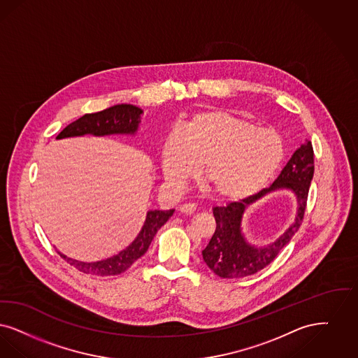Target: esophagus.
<instances>
[{"label": "esophagus", "mask_w": 358, "mask_h": 358, "mask_svg": "<svg viewBox=\"0 0 358 358\" xmlns=\"http://www.w3.org/2000/svg\"><path fill=\"white\" fill-rule=\"evenodd\" d=\"M196 210V204L192 202L185 203L179 207V211L183 214H192Z\"/></svg>", "instance_id": "obj_1"}]
</instances>
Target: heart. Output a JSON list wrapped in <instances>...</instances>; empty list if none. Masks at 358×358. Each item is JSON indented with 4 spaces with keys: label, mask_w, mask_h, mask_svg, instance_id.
I'll list each match as a JSON object with an SVG mask.
<instances>
[{
    "label": "heart",
    "mask_w": 358,
    "mask_h": 358,
    "mask_svg": "<svg viewBox=\"0 0 358 358\" xmlns=\"http://www.w3.org/2000/svg\"><path fill=\"white\" fill-rule=\"evenodd\" d=\"M283 140L268 128L255 127L222 109L199 110L183 117L166 135L160 166L167 183L182 188L202 163L210 191L238 201L255 194L278 170Z\"/></svg>",
    "instance_id": "1"
}]
</instances>
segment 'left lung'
I'll return each instance as SVG.
<instances>
[{
    "label": "left lung",
    "mask_w": 358,
    "mask_h": 358,
    "mask_svg": "<svg viewBox=\"0 0 358 358\" xmlns=\"http://www.w3.org/2000/svg\"><path fill=\"white\" fill-rule=\"evenodd\" d=\"M313 175L314 152L310 140H306L268 188H264L258 194L239 202L229 203L224 207H214L213 213L217 229L207 248L202 251L206 264L220 278L231 280L252 275L271 264L280 250L290 242L302 223ZM278 189H289L296 195V219L275 243L261 248L251 245L241 233L243 213L250 203Z\"/></svg>",
    "instance_id": "8db88e82"
}]
</instances>
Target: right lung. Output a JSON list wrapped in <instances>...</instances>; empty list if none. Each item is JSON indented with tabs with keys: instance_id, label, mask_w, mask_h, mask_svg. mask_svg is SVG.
<instances>
[{
	"instance_id": "add662e5",
	"label": "right lung",
	"mask_w": 358,
	"mask_h": 358,
	"mask_svg": "<svg viewBox=\"0 0 358 358\" xmlns=\"http://www.w3.org/2000/svg\"><path fill=\"white\" fill-rule=\"evenodd\" d=\"M141 115L143 109L132 104H117L96 113H85L76 122L66 125L56 139H65L83 135H135L139 128ZM173 210L148 211L145 222L135 241L127 249L122 250L117 255H113L107 259L97 262H80L76 259L68 258L60 251L57 252L68 264H72L78 271H83L85 274L100 277L117 275L125 271L128 267H131L136 259H139L141 255L145 254L157 230L171 218Z\"/></svg>"
}]
</instances>
